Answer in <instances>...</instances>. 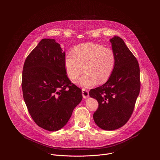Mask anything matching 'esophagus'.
Masks as SVG:
<instances>
[{"mask_svg": "<svg viewBox=\"0 0 160 160\" xmlns=\"http://www.w3.org/2000/svg\"><path fill=\"white\" fill-rule=\"evenodd\" d=\"M82 95L84 99H86L89 96V92L87 88H82Z\"/></svg>", "mask_w": 160, "mask_h": 160, "instance_id": "34e87169", "label": "esophagus"}]
</instances>
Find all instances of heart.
<instances>
[{"mask_svg": "<svg viewBox=\"0 0 160 160\" xmlns=\"http://www.w3.org/2000/svg\"><path fill=\"white\" fill-rule=\"evenodd\" d=\"M68 77L72 80L78 78L83 72L86 74L77 83L83 87H92L98 82L103 83L111 76L116 65V54L109 48L88 42L80 44L73 52L66 54L64 59Z\"/></svg>", "mask_w": 160, "mask_h": 160, "instance_id": "obj_1", "label": "heart"}]
</instances>
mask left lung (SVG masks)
Here are the masks:
<instances>
[{
    "instance_id": "8db88e82",
    "label": "left lung",
    "mask_w": 160,
    "mask_h": 160,
    "mask_svg": "<svg viewBox=\"0 0 160 160\" xmlns=\"http://www.w3.org/2000/svg\"><path fill=\"white\" fill-rule=\"evenodd\" d=\"M110 42L116 54L115 69L104 84L89 92V96L99 103L94 120L105 130L118 129L128 121L141 88L140 68L136 58L120 37L115 36Z\"/></svg>"
}]
</instances>
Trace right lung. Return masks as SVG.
Returning a JSON list of instances; mask_svg holds the SVG:
<instances>
[{
    "label": "right lung",
    "mask_w": 160,
    "mask_h": 160,
    "mask_svg": "<svg viewBox=\"0 0 160 160\" xmlns=\"http://www.w3.org/2000/svg\"><path fill=\"white\" fill-rule=\"evenodd\" d=\"M65 54L54 39H42L22 69V95L30 115L38 127L52 132L68 123L83 98L68 78Z\"/></svg>",
    "instance_id": "1"
}]
</instances>
